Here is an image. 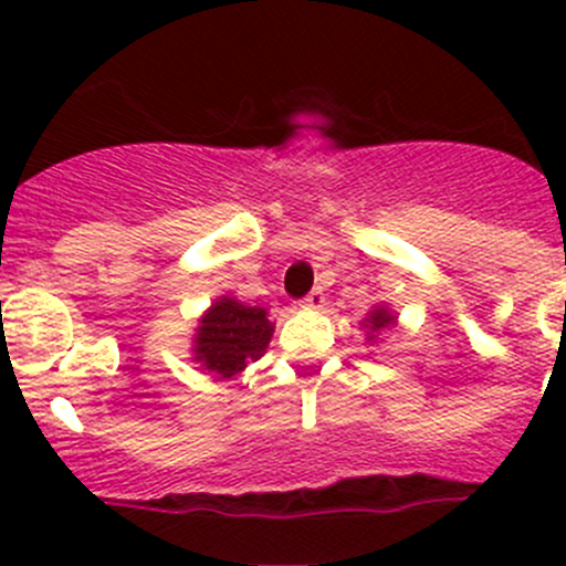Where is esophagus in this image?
I'll list each match as a JSON object with an SVG mask.
<instances>
[{"instance_id": "obj_1", "label": "esophagus", "mask_w": 566, "mask_h": 566, "mask_svg": "<svg viewBox=\"0 0 566 566\" xmlns=\"http://www.w3.org/2000/svg\"><path fill=\"white\" fill-rule=\"evenodd\" d=\"M301 304H304V310H323L325 293H323V290H319V287H315L310 295H306L304 301H301Z\"/></svg>"}]
</instances>
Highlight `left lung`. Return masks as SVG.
I'll return each instance as SVG.
<instances>
[{"mask_svg": "<svg viewBox=\"0 0 566 566\" xmlns=\"http://www.w3.org/2000/svg\"><path fill=\"white\" fill-rule=\"evenodd\" d=\"M394 325H397V315H394L386 304L373 306V310L367 312V317L361 319V328H367V342H375V336L394 328Z\"/></svg>", "mask_w": 566, "mask_h": 566, "instance_id": "1", "label": "left lung"}]
</instances>
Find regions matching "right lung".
I'll return each mask as SVG.
<instances>
[{"mask_svg": "<svg viewBox=\"0 0 566 566\" xmlns=\"http://www.w3.org/2000/svg\"><path fill=\"white\" fill-rule=\"evenodd\" d=\"M273 323L268 310L249 306L235 295H219L197 319L191 339V361L208 369L213 380H232L268 350Z\"/></svg>", "mask_w": 566, "mask_h": 566, "instance_id": "obj_1", "label": "right lung"}]
</instances>
